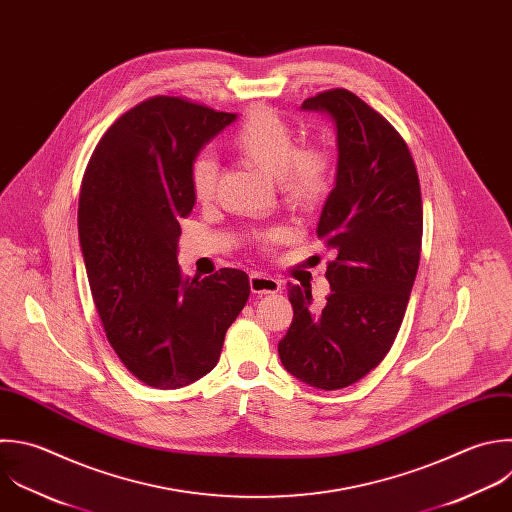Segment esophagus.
Here are the masks:
<instances>
[{"mask_svg": "<svg viewBox=\"0 0 512 512\" xmlns=\"http://www.w3.org/2000/svg\"><path fill=\"white\" fill-rule=\"evenodd\" d=\"M250 290L254 294H276V292L282 290V284L278 280H274L272 276H268V274L254 272L250 276Z\"/></svg>", "mask_w": 512, "mask_h": 512, "instance_id": "obj_1", "label": "esophagus"}]
</instances>
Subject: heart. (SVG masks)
Listing matches in <instances>:
<instances>
[{
  "label": "heart",
  "instance_id": "heart-1",
  "mask_svg": "<svg viewBox=\"0 0 512 512\" xmlns=\"http://www.w3.org/2000/svg\"><path fill=\"white\" fill-rule=\"evenodd\" d=\"M234 150L252 166L278 180L284 196L298 206L318 204L332 184V156L326 148L298 146V138L276 110L252 108L232 138ZM218 160L210 150L192 164V192L198 202H208L216 192ZM286 236L282 228L262 236V244H276Z\"/></svg>",
  "mask_w": 512,
  "mask_h": 512
}]
</instances>
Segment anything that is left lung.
<instances>
[{"label":"left lung","mask_w":512,"mask_h":512,"mask_svg":"<svg viewBox=\"0 0 512 512\" xmlns=\"http://www.w3.org/2000/svg\"><path fill=\"white\" fill-rule=\"evenodd\" d=\"M302 110L336 130V182L316 228L336 258L324 308L288 284L294 318L278 354L294 378L338 390L376 368L398 334L420 262L422 198L406 142L358 96L336 88Z\"/></svg>","instance_id":"obj_1"}]
</instances>
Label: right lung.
Here are the masks:
<instances>
[{"label": "right lung", "mask_w": 512, "mask_h": 512, "mask_svg": "<svg viewBox=\"0 0 512 512\" xmlns=\"http://www.w3.org/2000/svg\"><path fill=\"white\" fill-rule=\"evenodd\" d=\"M236 118L150 98L108 128L84 174L78 230L96 308L124 366L160 390L188 386L218 364L250 296L242 270L200 280L178 266L180 218L196 204L192 164Z\"/></svg>", "instance_id": "obj_1"}]
</instances>
